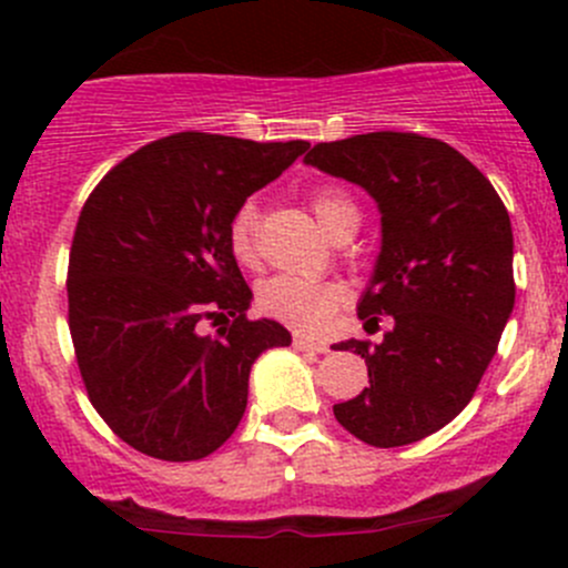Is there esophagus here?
<instances>
[{"instance_id": "obj_1", "label": "esophagus", "mask_w": 568, "mask_h": 568, "mask_svg": "<svg viewBox=\"0 0 568 568\" xmlns=\"http://www.w3.org/2000/svg\"><path fill=\"white\" fill-rule=\"evenodd\" d=\"M294 346L302 348V352H316V354L329 352V346H326V343L313 341V337H305V335H294Z\"/></svg>"}]
</instances>
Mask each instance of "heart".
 <instances>
[{"instance_id":"heart-1","label":"heart","mask_w":568,"mask_h":568,"mask_svg":"<svg viewBox=\"0 0 568 568\" xmlns=\"http://www.w3.org/2000/svg\"><path fill=\"white\" fill-rule=\"evenodd\" d=\"M313 214L318 225L329 233L332 239L346 227L359 225V211L354 200L343 192L341 186H318L311 192ZM257 225H261V211L255 200H244L233 211L227 222V244H231L233 257L242 266H255L261 257V242H257ZM343 302V288L332 280H311L294 277V274H277L261 283L257 288V311L266 316L283 321L302 332H318L329 324L337 307Z\"/></svg>"}]
</instances>
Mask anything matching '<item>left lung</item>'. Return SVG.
I'll return each mask as SVG.
<instances>
[{
  "instance_id": "1",
  "label": "left lung",
  "mask_w": 568,
  "mask_h": 568,
  "mask_svg": "<svg viewBox=\"0 0 568 568\" xmlns=\"http://www.w3.org/2000/svg\"><path fill=\"white\" fill-rule=\"evenodd\" d=\"M376 200L382 252L359 300L382 343L346 341L371 387L332 406L363 443L398 448L448 426L469 404L514 311V233L500 194L448 142L374 131L318 142L305 156Z\"/></svg>"
}]
</instances>
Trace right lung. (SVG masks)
Returning <instances> with one entry per match:
<instances>
[{
	"mask_svg": "<svg viewBox=\"0 0 568 568\" xmlns=\"http://www.w3.org/2000/svg\"><path fill=\"white\" fill-rule=\"evenodd\" d=\"M307 148L181 131L90 192L68 257V326L90 404L140 454H214L247 409L252 363L291 343L277 321L247 318L227 222ZM227 315L214 338L199 335L200 320Z\"/></svg>",
	"mask_w": 568,
	"mask_h": 568,
	"instance_id": "right-lung-1",
	"label": "right lung"
}]
</instances>
